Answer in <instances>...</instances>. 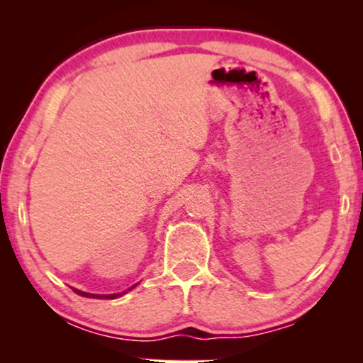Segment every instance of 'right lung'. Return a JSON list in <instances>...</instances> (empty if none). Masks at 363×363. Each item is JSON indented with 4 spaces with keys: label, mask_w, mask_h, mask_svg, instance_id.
<instances>
[{
    "label": "right lung",
    "mask_w": 363,
    "mask_h": 363,
    "mask_svg": "<svg viewBox=\"0 0 363 363\" xmlns=\"http://www.w3.org/2000/svg\"><path fill=\"white\" fill-rule=\"evenodd\" d=\"M133 287V286H132ZM130 287V289H132ZM128 289V291H130ZM74 292H76V294H79V296H84V297H94V299H117V297H121L123 292H118V294H89V292H82V291H77V289H74Z\"/></svg>",
    "instance_id": "right-lung-1"
}]
</instances>
